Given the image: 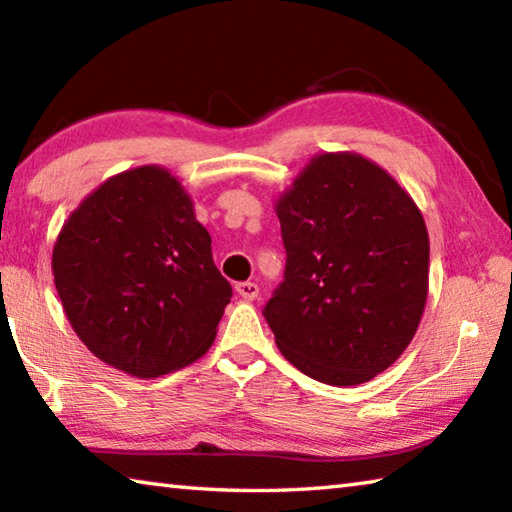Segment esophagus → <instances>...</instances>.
<instances>
[{
  "mask_svg": "<svg viewBox=\"0 0 512 512\" xmlns=\"http://www.w3.org/2000/svg\"><path fill=\"white\" fill-rule=\"evenodd\" d=\"M235 289H237V293L244 300H255L257 293H259V287H257L255 282H239Z\"/></svg>",
  "mask_w": 512,
  "mask_h": 512,
  "instance_id": "esophagus-1",
  "label": "esophagus"
}]
</instances>
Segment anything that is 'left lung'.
<instances>
[{
	"label": "left lung",
	"mask_w": 512,
	"mask_h": 512,
	"mask_svg": "<svg viewBox=\"0 0 512 512\" xmlns=\"http://www.w3.org/2000/svg\"><path fill=\"white\" fill-rule=\"evenodd\" d=\"M287 266L264 318L307 377L357 386L400 359L429 291L413 198L359 153H320L275 203Z\"/></svg>",
	"instance_id": "left-lung-1"
}]
</instances>
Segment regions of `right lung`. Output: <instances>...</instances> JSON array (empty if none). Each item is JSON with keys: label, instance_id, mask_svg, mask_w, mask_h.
I'll return each mask as SVG.
<instances>
[{"label": "right lung", "instance_id": "right-lung-1", "mask_svg": "<svg viewBox=\"0 0 512 512\" xmlns=\"http://www.w3.org/2000/svg\"><path fill=\"white\" fill-rule=\"evenodd\" d=\"M51 268L88 350L142 379L203 357L232 298L192 198L155 164L94 189L60 230Z\"/></svg>", "mask_w": 512, "mask_h": 512}]
</instances>
